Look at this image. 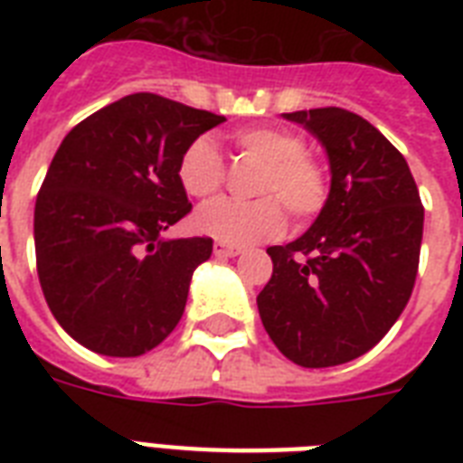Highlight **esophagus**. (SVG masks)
Instances as JSON below:
<instances>
[{
	"mask_svg": "<svg viewBox=\"0 0 463 463\" xmlns=\"http://www.w3.org/2000/svg\"><path fill=\"white\" fill-rule=\"evenodd\" d=\"M240 252H242V250L231 245V242H223V240H216V242H213V254H216V257H238Z\"/></svg>",
	"mask_w": 463,
	"mask_h": 463,
	"instance_id": "esophagus-1",
	"label": "esophagus"
}]
</instances>
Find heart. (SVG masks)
<instances>
[{"label": "heart", "instance_id": "1", "mask_svg": "<svg viewBox=\"0 0 463 463\" xmlns=\"http://www.w3.org/2000/svg\"><path fill=\"white\" fill-rule=\"evenodd\" d=\"M231 139L242 154L264 163L252 184L257 199L203 203L194 216L199 231L231 245H245L276 238L286 225V211L293 223L319 216L329 199V180L324 167L305 154L300 134L283 127H245ZM177 177L194 199H209L223 187L225 163L209 137H199L182 151Z\"/></svg>", "mask_w": 463, "mask_h": 463}]
</instances>
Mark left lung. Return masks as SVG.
<instances>
[{
  "mask_svg": "<svg viewBox=\"0 0 463 463\" xmlns=\"http://www.w3.org/2000/svg\"><path fill=\"white\" fill-rule=\"evenodd\" d=\"M326 148L329 199L305 235L269 247L257 307L276 348L303 367L367 353L399 319L418 274L423 203L392 141L344 108L283 115Z\"/></svg>",
  "mask_w": 463,
  "mask_h": 463,
  "instance_id": "8db88e82",
  "label": "left lung"
}]
</instances>
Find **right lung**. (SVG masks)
I'll return each instance as SVG.
<instances>
[{
    "label": "right lung",
    "mask_w": 463,
    "mask_h": 463,
    "mask_svg": "<svg viewBox=\"0 0 463 463\" xmlns=\"http://www.w3.org/2000/svg\"><path fill=\"white\" fill-rule=\"evenodd\" d=\"M223 115L132 93L71 129L35 202V261L54 319L90 351L137 358L165 341L211 238L163 240L192 203L182 151Z\"/></svg>",
    "instance_id": "1"
}]
</instances>
